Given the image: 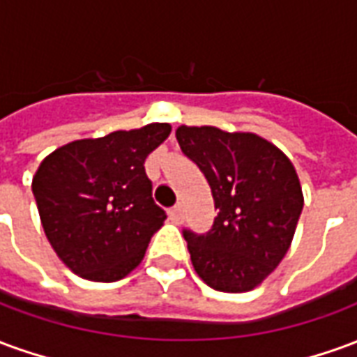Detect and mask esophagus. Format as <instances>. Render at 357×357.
Returning <instances> with one entry per match:
<instances>
[{"mask_svg":"<svg viewBox=\"0 0 357 357\" xmlns=\"http://www.w3.org/2000/svg\"><path fill=\"white\" fill-rule=\"evenodd\" d=\"M181 216H183V208H181V204H176V206L170 210V218L174 222H179Z\"/></svg>","mask_w":357,"mask_h":357,"instance_id":"esophagus-1","label":"esophagus"}]
</instances>
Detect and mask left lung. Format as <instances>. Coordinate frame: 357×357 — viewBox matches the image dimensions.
Listing matches in <instances>:
<instances>
[{"label":"left lung","instance_id":"1","mask_svg":"<svg viewBox=\"0 0 357 357\" xmlns=\"http://www.w3.org/2000/svg\"><path fill=\"white\" fill-rule=\"evenodd\" d=\"M176 137L218 210L206 235L183 233L195 271L216 291H252L291 248L304 206L298 174L281 149L252 132L179 126Z\"/></svg>","mask_w":357,"mask_h":357}]
</instances>
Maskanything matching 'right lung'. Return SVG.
I'll return each mask as SVG.
<instances>
[{"label":"right lung","instance_id":"add662e5","mask_svg":"<svg viewBox=\"0 0 357 357\" xmlns=\"http://www.w3.org/2000/svg\"><path fill=\"white\" fill-rule=\"evenodd\" d=\"M153 122L55 149L32 178L42 227L55 255L76 275L112 283L132 273L162 227L145 158L170 135Z\"/></svg>","mask_w":357,"mask_h":357}]
</instances>
